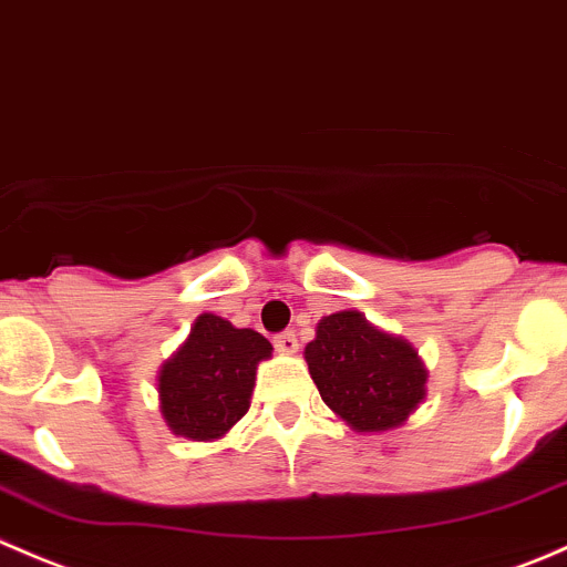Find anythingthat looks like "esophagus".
I'll return each instance as SVG.
<instances>
[{
  "mask_svg": "<svg viewBox=\"0 0 567 567\" xmlns=\"http://www.w3.org/2000/svg\"><path fill=\"white\" fill-rule=\"evenodd\" d=\"M272 344H276V350L284 352V355H295V352L300 350V344H297V336L291 333V330H284V333H278L276 339H272Z\"/></svg>",
  "mask_w": 567,
  "mask_h": 567,
  "instance_id": "obj_1",
  "label": "esophagus"
}]
</instances>
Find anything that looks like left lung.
<instances>
[{"label":"left lung","mask_w":567,"mask_h":567,"mask_svg":"<svg viewBox=\"0 0 567 567\" xmlns=\"http://www.w3.org/2000/svg\"><path fill=\"white\" fill-rule=\"evenodd\" d=\"M306 361L324 405L361 433L396 427L424 400L427 372L416 350L358 311L319 319Z\"/></svg>","instance_id":"left-lung-1"}]
</instances>
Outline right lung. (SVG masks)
<instances>
[{
    "label": "right lung",
    "mask_w": 567,
    "mask_h": 567,
    "mask_svg": "<svg viewBox=\"0 0 567 567\" xmlns=\"http://www.w3.org/2000/svg\"><path fill=\"white\" fill-rule=\"evenodd\" d=\"M272 344L250 328L200 313L182 350L162 367V416L176 435L212 441L248 413L256 367Z\"/></svg>",
    "instance_id": "obj_1"
}]
</instances>
